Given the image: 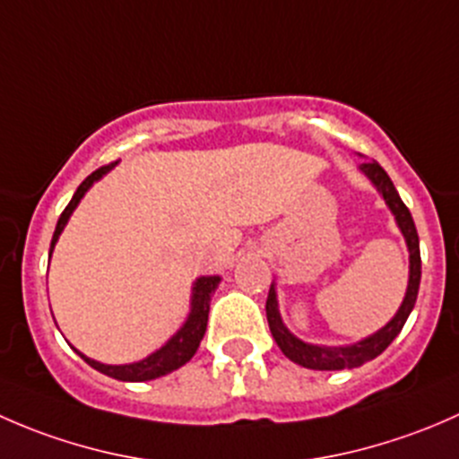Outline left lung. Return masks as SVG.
I'll use <instances>...</instances> for the list:
<instances>
[{
    "mask_svg": "<svg viewBox=\"0 0 459 459\" xmlns=\"http://www.w3.org/2000/svg\"><path fill=\"white\" fill-rule=\"evenodd\" d=\"M359 170L371 179L373 186L377 188L379 195L384 197L386 206L391 208V212L395 215V221L397 226H400L402 235H404L406 247H409V286H406V295L402 307L397 308V313L393 316L391 322H388L386 326L379 328L377 333H373V335L364 337V340L349 346H319L302 342L284 326L280 308H277L275 284H271L266 299L268 328H271L273 337H275L281 353H284L290 362L299 364V367L304 368H313V371H342V368H355L371 362V359L377 358L382 351H386V346L400 335L402 326H404V322L409 319L411 311H413L415 307V299H418L420 277H422V259H420V238L418 230H415V221L413 217H411V211L406 208V204L402 202V197L397 195L391 178H388L386 170H384L377 161H367V164L359 166Z\"/></svg>",
    "mask_w": 459,
    "mask_h": 459,
    "instance_id": "left-lung-1",
    "label": "left lung"
}]
</instances>
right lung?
I'll use <instances>...</instances> for the list:
<instances>
[{
    "instance_id": "right-lung-1",
    "label": "right lung",
    "mask_w": 459,
    "mask_h": 459,
    "mask_svg": "<svg viewBox=\"0 0 459 459\" xmlns=\"http://www.w3.org/2000/svg\"><path fill=\"white\" fill-rule=\"evenodd\" d=\"M115 164H117V161H115ZM115 164L101 166V169H97L95 173L88 175L84 182L80 184V188L75 191L73 200L68 202V206L64 208V212L59 215L57 226H55L53 239H50V255H53L55 244H57L59 235H62L64 226H66L68 220H71V215H73V211L77 208V204H80L82 197L86 195L88 188H91L92 184L97 182V179L104 178V175L108 173V170L113 169ZM220 281H221L220 275H208V277H200V280L193 284L191 313H188L186 322L182 324V328H179V331L175 333V335L170 337V340L166 342L161 349H157L155 353H151L148 358L140 359V362L119 364V367H117V364L95 362V359L86 358V355L80 353L77 349H75V353L80 355L82 359H84L88 367L95 368V371L108 375V377L122 379V382H146V379H155V377H161V375L173 373L175 368L184 367V364H186L188 359L195 355V351H197V346H200L204 333H206L211 298H212V293H215L217 286H220Z\"/></svg>"
}]
</instances>
